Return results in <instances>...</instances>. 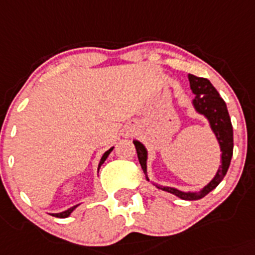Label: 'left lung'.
<instances>
[{
    "label": "left lung",
    "mask_w": 255,
    "mask_h": 255,
    "mask_svg": "<svg viewBox=\"0 0 255 255\" xmlns=\"http://www.w3.org/2000/svg\"><path fill=\"white\" fill-rule=\"evenodd\" d=\"M190 88L195 94V98L192 99V106L195 111L199 114L204 116L209 121L211 130L215 134L216 139L219 142L221 151V165L219 166L218 172L214 176V178L209 182L206 186H204L200 191H181V190L175 189L170 186H162V185L154 184L157 189H161L163 191H167L170 194L176 195L182 200H199L203 199L204 196L213 191L216 186L221 182V180L227 175L228 168L230 166V161L233 157V147H234V141H233V126L230 121L229 113L225 102L220 97L218 90L213 87L210 82L205 78L195 77L192 74H189ZM138 156V161L141 163V167L143 170L146 178L149 181L148 175H147V158H148V152L144 147L143 143L134 139L133 141Z\"/></svg>",
    "instance_id": "8db88e82"
}]
</instances>
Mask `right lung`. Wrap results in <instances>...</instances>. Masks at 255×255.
Wrapping results in <instances>:
<instances>
[{
	"label": "right lung",
	"mask_w": 255,
	"mask_h": 255,
	"mask_svg": "<svg viewBox=\"0 0 255 255\" xmlns=\"http://www.w3.org/2000/svg\"><path fill=\"white\" fill-rule=\"evenodd\" d=\"M113 148L114 147H112V148H109L108 151H106L103 153V156H102V158H101V161H99V165H98V172H99V168H101V166L103 165L104 163V161L107 160V157L109 156V153H111L112 151H113ZM78 206L79 205H75V206H73V208H70V209H68V210H65V211H61V213H58V214H52V216H56V218H68L69 215H70L71 213H73L74 210H75V209L78 208Z\"/></svg>",
	"instance_id": "obj_1"
}]
</instances>
